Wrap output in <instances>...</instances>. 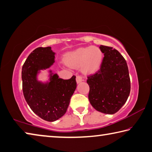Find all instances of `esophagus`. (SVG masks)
I'll use <instances>...</instances> for the list:
<instances>
[{
  "mask_svg": "<svg viewBox=\"0 0 152 152\" xmlns=\"http://www.w3.org/2000/svg\"><path fill=\"white\" fill-rule=\"evenodd\" d=\"M76 81H77V83H80L82 81H83V78H82V77L81 75H77L76 77Z\"/></svg>",
  "mask_w": 152,
  "mask_h": 152,
  "instance_id": "1",
  "label": "esophagus"
}]
</instances>
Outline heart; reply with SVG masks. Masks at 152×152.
<instances>
[{
  "instance_id": "heart-1",
  "label": "heart",
  "mask_w": 152,
  "mask_h": 152,
  "mask_svg": "<svg viewBox=\"0 0 152 152\" xmlns=\"http://www.w3.org/2000/svg\"><path fill=\"white\" fill-rule=\"evenodd\" d=\"M102 61V53L96 46L80 48L68 53L65 62L71 67L81 66L83 73H91L99 69Z\"/></svg>"
}]
</instances>
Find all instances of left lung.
Wrapping results in <instances>:
<instances>
[{"label": "left lung", "instance_id": "obj_1", "mask_svg": "<svg viewBox=\"0 0 152 152\" xmlns=\"http://www.w3.org/2000/svg\"><path fill=\"white\" fill-rule=\"evenodd\" d=\"M99 48L104 56L99 70L88 75V98L96 110L113 114L125 104L130 94L129 69L117 50L102 45Z\"/></svg>", "mask_w": 152, "mask_h": 152}]
</instances>
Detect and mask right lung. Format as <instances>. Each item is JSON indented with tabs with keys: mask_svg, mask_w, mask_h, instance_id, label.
Segmentation results:
<instances>
[{
	"mask_svg": "<svg viewBox=\"0 0 152 152\" xmlns=\"http://www.w3.org/2000/svg\"><path fill=\"white\" fill-rule=\"evenodd\" d=\"M54 62L51 47H39L32 51L22 67V88L24 98L34 113L46 121L53 122L66 113L77 87L76 77L69 79L51 76L48 84L36 80L40 69L50 66Z\"/></svg>",
	"mask_w": 152,
	"mask_h": 152,
	"instance_id": "right-lung-1",
	"label": "right lung"
}]
</instances>
